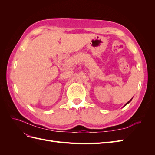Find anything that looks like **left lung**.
I'll return each instance as SVG.
<instances>
[{"instance_id": "8db88e82", "label": "left lung", "mask_w": 155, "mask_h": 155, "mask_svg": "<svg viewBox=\"0 0 155 155\" xmlns=\"http://www.w3.org/2000/svg\"><path fill=\"white\" fill-rule=\"evenodd\" d=\"M132 99H133V98H132ZM132 99H131V100H129V101H128V102H127V104H125V105H127V104H129V102H130V101H131V100H132Z\"/></svg>"}]
</instances>
